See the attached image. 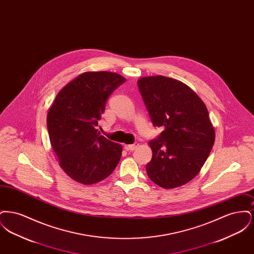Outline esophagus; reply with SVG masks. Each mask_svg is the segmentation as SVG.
I'll return each mask as SVG.
<instances>
[{
	"label": "esophagus",
	"instance_id": "34e87169",
	"mask_svg": "<svg viewBox=\"0 0 254 254\" xmlns=\"http://www.w3.org/2000/svg\"><path fill=\"white\" fill-rule=\"evenodd\" d=\"M138 145L139 144H132V145H125V148L127 149V150H128V151H133V150H135L137 147H138Z\"/></svg>",
	"mask_w": 254,
	"mask_h": 254
}]
</instances>
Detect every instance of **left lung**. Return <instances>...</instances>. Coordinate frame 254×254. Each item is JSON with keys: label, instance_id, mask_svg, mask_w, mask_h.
<instances>
[{"label": "left lung", "instance_id": "1", "mask_svg": "<svg viewBox=\"0 0 254 254\" xmlns=\"http://www.w3.org/2000/svg\"><path fill=\"white\" fill-rule=\"evenodd\" d=\"M138 87L154 127L164 130L148 143L152 159L149 179L164 189H175L200 172L215 140V130L204 102L178 80L165 76L140 78Z\"/></svg>", "mask_w": 254, "mask_h": 254}]
</instances>
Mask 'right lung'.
Returning a JSON list of instances; mask_svg holds the SVG:
<instances>
[{
	"label": "right lung",
	"instance_id": "add662e5",
	"mask_svg": "<svg viewBox=\"0 0 254 254\" xmlns=\"http://www.w3.org/2000/svg\"><path fill=\"white\" fill-rule=\"evenodd\" d=\"M120 74L87 71L64 85L51 105L47 125L49 140L63 170L74 181L93 185L117 167L120 144L98 131L107 99L123 83Z\"/></svg>",
	"mask_w": 254,
	"mask_h": 254
}]
</instances>
